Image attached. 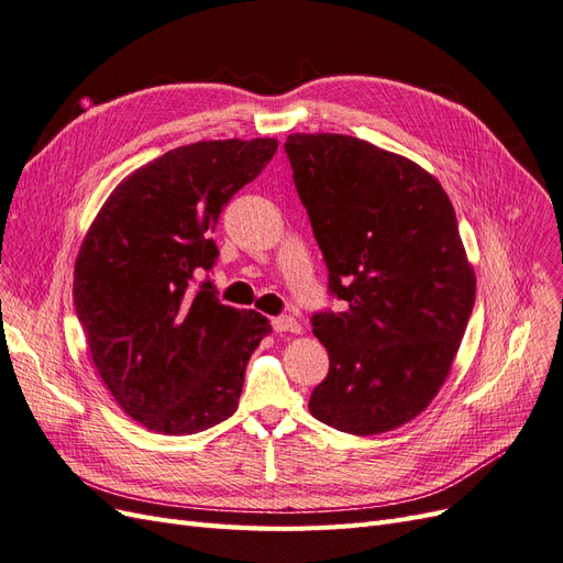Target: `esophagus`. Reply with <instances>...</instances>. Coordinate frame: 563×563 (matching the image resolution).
<instances>
[{
  "mask_svg": "<svg viewBox=\"0 0 563 563\" xmlns=\"http://www.w3.org/2000/svg\"><path fill=\"white\" fill-rule=\"evenodd\" d=\"M271 328H274V332H278V334H283V332H301V324L295 320V318H289V316H276V318H271Z\"/></svg>",
  "mask_w": 563,
  "mask_h": 563,
  "instance_id": "obj_1",
  "label": "esophagus"
}]
</instances>
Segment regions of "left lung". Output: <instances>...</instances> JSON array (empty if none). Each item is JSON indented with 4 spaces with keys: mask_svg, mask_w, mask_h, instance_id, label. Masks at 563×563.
Wrapping results in <instances>:
<instances>
[{
    "mask_svg": "<svg viewBox=\"0 0 563 563\" xmlns=\"http://www.w3.org/2000/svg\"><path fill=\"white\" fill-rule=\"evenodd\" d=\"M285 154L343 301L311 318L330 372L308 409L341 432L393 430L440 390L473 313L456 212L430 173L365 140L295 133Z\"/></svg>",
    "mask_w": 563,
    "mask_h": 563,
    "instance_id": "obj_1",
    "label": "left lung"
}]
</instances>
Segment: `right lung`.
Masks as SVG:
<instances>
[{
  "label": "right lung",
  "instance_id": "right-lung-1",
  "mask_svg": "<svg viewBox=\"0 0 563 563\" xmlns=\"http://www.w3.org/2000/svg\"><path fill=\"white\" fill-rule=\"evenodd\" d=\"M278 142L212 140L142 166L107 198L75 266V308L93 365L133 421L163 434L208 430L239 407L247 360L271 332L217 299L212 231Z\"/></svg>",
  "mask_w": 563,
  "mask_h": 563
}]
</instances>
